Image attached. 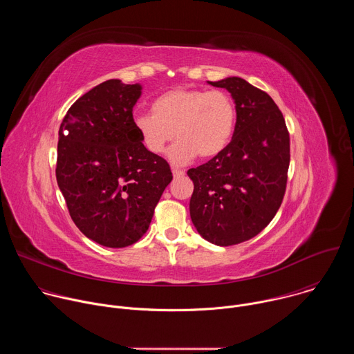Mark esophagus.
I'll return each mask as SVG.
<instances>
[{
    "instance_id": "34e87169",
    "label": "esophagus",
    "mask_w": 354,
    "mask_h": 354,
    "mask_svg": "<svg viewBox=\"0 0 354 354\" xmlns=\"http://www.w3.org/2000/svg\"><path fill=\"white\" fill-rule=\"evenodd\" d=\"M172 174H174L175 178H180V176L185 175V171H183V169H176V168H174V169H172Z\"/></svg>"
}]
</instances>
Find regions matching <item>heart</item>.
<instances>
[{
	"label": "heart",
	"mask_w": 354,
	"mask_h": 354,
	"mask_svg": "<svg viewBox=\"0 0 354 354\" xmlns=\"http://www.w3.org/2000/svg\"><path fill=\"white\" fill-rule=\"evenodd\" d=\"M235 123V102L225 91L185 86L162 92L151 102V113L133 119L149 154L161 156L175 137L179 140L169 154L175 164H185L196 156L209 160L223 153Z\"/></svg>",
	"instance_id": "obj_1"
}]
</instances>
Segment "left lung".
I'll return each mask as SVG.
<instances>
[{
    "mask_svg": "<svg viewBox=\"0 0 354 354\" xmlns=\"http://www.w3.org/2000/svg\"><path fill=\"white\" fill-rule=\"evenodd\" d=\"M209 84L231 92L236 123L223 153L187 171L194 183L189 209L201 236L230 246L258 235L280 209L290 134L283 113L265 91L239 77Z\"/></svg>",
    "mask_w": 354,
    "mask_h": 354,
    "instance_id": "left-lung-1",
    "label": "left lung"
}]
</instances>
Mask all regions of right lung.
<instances>
[{"label":"right lung","mask_w":354,"mask_h":354,"mask_svg":"<svg viewBox=\"0 0 354 354\" xmlns=\"http://www.w3.org/2000/svg\"><path fill=\"white\" fill-rule=\"evenodd\" d=\"M141 85L108 80L78 97L59 130L56 178L74 224L108 246L136 243L172 180L133 124Z\"/></svg>","instance_id":"add662e5"}]
</instances>
